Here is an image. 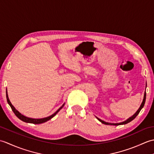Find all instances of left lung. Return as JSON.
Instances as JSON below:
<instances>
[{
	"mask_svg": "<svg viewBox=\"0 0 154 154\" xmlns=\"http://www.w3.org/2000/svg\"><path fill=\"white\" fill-rule=\"evenodd\" d=\"M146 87H147V85H146ZM146 91H145V92H144V95H143V101H142V104H141V105H140V108L139 109H138V110L136 111V112L133 114V115L131 116V117H130L129 119H128L127 120H126L125 121H123V122H119V123H110V122H105V121H104V120H101V119H99V118L98 117H97L96 116V118L97 119L99 120L100 122H101V123H103V124H106V125H114V126H119V125H122V124H128V122H131L132 120H133L134 119H135V118L138 116V114H139V112H140V110H142V108L143 107V106H144V104H145V102H146Z\"/></svg>",
	"mask_w": 154,
	"mask_h": 154,
	"instance_id": "1",
	"label": "left lung"
}]
</instances>
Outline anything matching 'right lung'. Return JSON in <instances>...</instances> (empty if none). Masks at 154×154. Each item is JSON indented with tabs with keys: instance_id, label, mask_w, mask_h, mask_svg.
Listing matches in <instances>:
<instances>
[{
	"instance_id": "right-lung-1",
	"label": "right lung",
	"mask_w": 154,
	"mask_h": 154,
	"mask_svg": "<svg viewBox=\"0 0 154 154\" xmlns=\"http://www.w3.org/2000/svg\"><path fill=\"white\" fill-rule=\"evenodd\" d=\"M6 99H7V102L8 103V104L10 105V106L11 107V109L12 110L13 112H14V113L15 114V115L17 116L18 119L20 120H22L23 122H28V123H32V124H42V123H44V122H47L48 120H50L51 119H52L54 116H55V115H56V114L60 111L62 108L63 107L65 103L62 105L60 109H59L56 112H54L53 114H51V116H49L48 117H45V118H43V119H32V118H29V117H27V116H25L23 115V114H22L20 112H19V111H18L17 110H16L15 109V107L12 105V103H11V101H10L9 100V98H8V93H7V89H6Z\"/></svg>"
}]
</instances>
